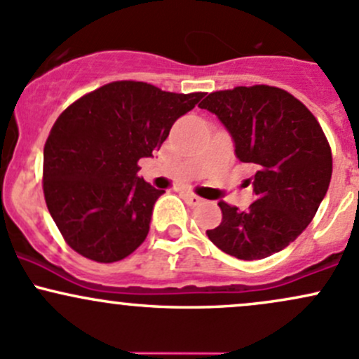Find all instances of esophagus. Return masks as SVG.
<instances>
[{
    "label": "esophagus",
    "mask_w": 359,
    "mask_h": 359,
    "mask_svg": "<svg viewBox=\"0 0 359 359\" xmlns=\"http://www.w3.org/2000/svg\"><path fill=\"white\" fill-rule=\"evenodd\" d=\"M180 196H182V199L186 201L189 206H199V204H203V199L198 198L196 194H191V192H180Z\"/></svg>",
    "instance_id": "esophagus-1"
}]
</instances>
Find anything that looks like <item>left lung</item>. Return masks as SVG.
Here are the masks:
<instances>
[{
  "instance_id": "obj_1",
  "label": "left lung",
  "mask_w": 359,
  "mask_h": 359,
  "mask_svg": "<svg viewBox=\"0 0 359 359\" xmlns=\"http://www.w3.org/2000/svg\"><path fill=\"white\" fill-rule=\"evenodd\" d=\"M224 126L235 155L255 167V199L240 211L219 201L223 219L208 237L224 254L257 261L294 242L313 219L332 177L320 124L298 98L267 85L212 92L199 105Z\"/></svg>"
}]
</instances>
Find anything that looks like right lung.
<instances>
[{"label": "right lung", "mask_w": 359, "mask_h": 359, "mask_svg": "<svg viewBox=\"0 0 359 359\" xmlns=\"http://www.w3.org/2000/svg\"><path fill=\"white\" fill-rule=\"evenodd\" d=\"M204 95L114 81L57 117L44 147V196L71 249L109 264L144 242L165 191L137 177V161L153 156L173 122Z\"/></svg>", "instance_id": "add662e5"}]
</instances>
